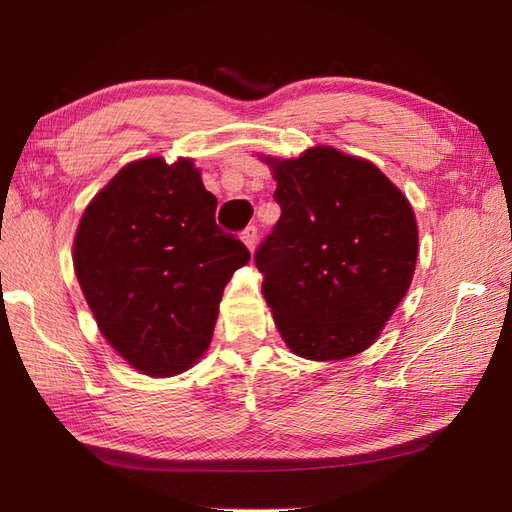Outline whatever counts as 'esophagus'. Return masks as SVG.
<instances>
[{"label":"esophagus","instance_id":"34e87169","mask_svg":"<svg viewBox=\"0 0 512 512\" xmlns=\"http://www.w3.org/2000/svg\"><path fill=\"white\" fill-rule=\"evenodd\" d=\"M256 239H258V228H256V226H247V228L241 232V241L247 245V250H250V252H254Z\"/></svg>","mask_w":512,"mask_h":512}]
</instances>
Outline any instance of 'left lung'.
Instances as JSON below:
<instances>
[{
	"label": "left lung",
	"mask_w": 512,
	"mask_h": 512,
	"mask_svg": "<svg viewBox=\"0 0 512 512\" xmlns=\"http://www.w3.org/2000/svg\"><path fill=\"white\" fill-rule=\"evenodd\" d=\"M267 164L282 215L254 260L277 331L303 359L363 352L412 282L410 203L380 168L331 147Z\"/></svg>",
	"instance_id": "obj_1"
}]
</instances>
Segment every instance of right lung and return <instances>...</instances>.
<instances>
[{
    "label": "right lung",
    "mask_w": 512,
    "mask_h": 512,
    "mask_svg": "<svg viewBox=\"0 0 512 512\" xmlns=\"http://www.w3.org/2000/svg\"><path fill=\"white\" fill-rule=\"evenodd\" d=\"M218 200L190 160L128 164L85 209L74 271L102 335L147 376L209 348L222 292L250 250L215 224Z\"/></svg>",
    "instance_id": "right-lung-1"
}]
</instances>
